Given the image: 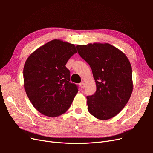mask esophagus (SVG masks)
<instances>
[{
  "instance_id": "1",
  "label": "esophagus",
  "mask_w": 153,
  "mask_h": 153,
  "mask_svg": "<svg viewBox=\"0 0 153 153\" xmlns=\"http://www.w3.org/2000/svg\"><path fill=\"white\" fill-rule=\"evenodd\" d=\"M79 85H80V87L81 89H84V88L85 87V84H84V82L80 83V84Z\"/></svg>"
}]
</instances>
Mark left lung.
Returning <instances> with one entry per match:
<instances>
[{"mask_svg": "<svg viewBox=\"0 0 153 153\" xmlns=\"http://www.w3.org/2000/svg\"><path fill=\"white\" fill-rule=\"evenodd\" d=\"M78 53L89 64L96 91L87 96V109L96 118L106 120L117 115L133 91L132 69L123 52L108 43L77 45Z\"/></svg>", "mask_w": 153, "mask_h": 153, "instance_id": "1", "label": "left lung"}]
</instances>
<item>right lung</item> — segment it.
Returning <instances> with one entry per match:
<instances>
[{
	"instance_id": "add662e5",
	"label": "right lung",
	"mask_w": 153,
	"mask_h": 153,
	"mask_svg": "<svg viewBox=\"0 0 153 153\" xmlns=\"http://www.w3.org/2000/svg\"><path fill=\"white\" fill-rule=\"evenodd\" d=\"M75 46L53 39L41 46L27 58L24 68L26 94L34 108L46 116L57 117L70 107L78 92L71 83L66 64Z\"/></svg>"
}]
</instances>
